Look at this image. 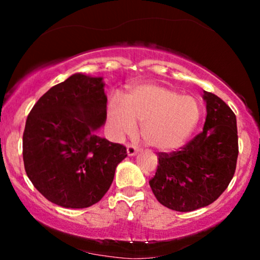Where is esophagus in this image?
Segmentation results:
<instances>
[{
  "label": "esophagus",
  "mask_w": 260,
  "mask_h": 260,
  "mask_svg": "<svg viewBox=\"0 0 260 260\" xmlns=\"http://www.w3.org/2000/svg\"><path fill=\"white\" fill-rule=\"evenodd\" d=\"M139 151L138 148H136L134 145H127V155L128 156H134Z\"/></svg>",
  "instance_id": "1"
}]
</instances>
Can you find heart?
Instances as JSON below:
<instances>
[{
	"label": "heart",
	"instance_id": "heart-1",
	"mask_svg": "<svg viewBox=\"0 0 260 260\" xmlns=\"http://www.w3.org/2000/svg\"><path fill=\"white\" fill-rule=\"evenodd\" d=\"M199 118L201 107L196 98L150 83L134 86L124 96V104L113 98L107 106V124L113 136L133 133L138 122L145 143L160 151L182 147Z\"/></svg>",
	"mask_w": 260,
	"mask_h": 260
}]
</instances>
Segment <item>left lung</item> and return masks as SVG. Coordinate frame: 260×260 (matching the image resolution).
Masks as SVG:
<instances>
[{
  "label": "left lung",
  "mask_w": 260,
  "mask_h": 260,
  "mask_svg": "<svg viewBox=\"0 0 260 260\" xmlns=\"http://www.w3.org/2000/svg\"><path fill=\"white\" fill-rule=\"evenodd\" d=\"M207 107L203 132L172 154L159 153V165L149 181L161 204L193 211L215 202L235 175L238 156L236 116L215 94L204 91Z\"/></svg>",
  "instance_id": "left-lung-1"
}]
</instances>
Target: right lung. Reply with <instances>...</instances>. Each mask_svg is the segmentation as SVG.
Returning <instances> with one entry per match:
<instances>
[{"label":"right lung","instance_id":"add662e5","mask_svg":"<svg viewBox=\"0 0 260 260\" xmlns=\"http://www.w3.org/2000/svg\"><path fill=\"white\" fill-rule=\"evenodd\" d=\"M103 77L72 74L49 89L26 118L23 160L29 180L47 201L82 209L105 196L127 150L98 136L105 124Z\"/></svg>","mask_w":260,"mask_h":260}]
</instances>
